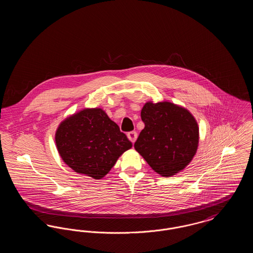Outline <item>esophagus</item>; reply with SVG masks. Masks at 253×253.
<instances>
[{
  "label": "esophagus",
  "instance_id": "obj_1",
  "mask_svg": "<svg viewBox=\"0 0 253 253\" xmlns=\"http://www.w3.org/2000/svg\"><path fill=\"white\" fill-rule=\"evenodd\" d=\"M127 136L128 138L130 139V141H132V143H134V141L136 140L137 138V132L132 131V132H129L127 133Z\"/></svg>",
  "mask_w": 253,
  "mask_h": 253
}]
</instances>
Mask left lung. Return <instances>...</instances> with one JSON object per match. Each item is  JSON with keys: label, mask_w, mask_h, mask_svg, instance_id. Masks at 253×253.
<instances>
[{"label": "left lung", "mask_w": 253, "mask_h": 253, "mask_svg": "<svg viewBox=\"0 0 253 253\" xmlns=\"http://www.w3.org/2000/svg\"><path fill=\"white\" fill-rule=\"evenodd\" d=\"M141 120L145 127L134 149L150 167L164 177L186 168L199 143V127L190 111L169 101H148Z\"/></svg>", "instance_id": "left-lung-1"}]
</instances>
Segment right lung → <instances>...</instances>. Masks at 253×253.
<instances>
[{"label":"right lung","instance_id":"add662e5","mask_svg":"<svg viewBox=\"0 0 253 253\" xmlns=\"http://www.w3.org/2000/svg\"><path fill=\"white\" fill-rule=\"evenodd\" d=\"M57 150L74 171L101 179L132 142L101 108H86L61 121L55 133Z\"/></svg>","mask_w":253,"mask_h":253}]
</instances>
